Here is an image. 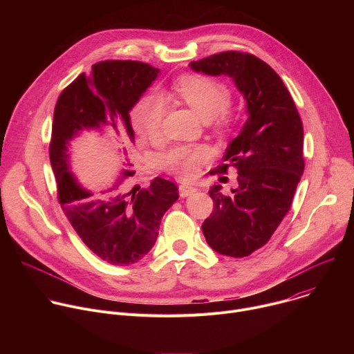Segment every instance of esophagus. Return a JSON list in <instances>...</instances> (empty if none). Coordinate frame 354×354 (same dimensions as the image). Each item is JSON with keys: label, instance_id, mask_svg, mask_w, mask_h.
<instances>
[{"label": "esophagus", "instance_id": "1", "mask_svg": "<svg viewBox=\"0 0 354 354\" xmlns=\"http://www.w3.org/2000/svg\"><path fill=\"white\" fill-rule=\"evenodd\" d=\"M198 189L193 187V186H189V185H180L179 186V193L182 197H187V196H192L193 193H196Z\"/></svg>", "mask_w": 354, "mask_h": 354}]
</instances>
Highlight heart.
I'll use <instances>...</instances> for the list:
<instances>
[{"mask_svg": "<svg viewBox=\"0 0 354 354\" xmlns=\"http://www.w3.org/2000/svg\"><path fill=\"white\" fill-rule=\"evenodd\" d=\"M176 92L198 118L209 122L225 120V111L231 104L227 86L213 78L186 75L176 82ZM165 115V100L158 95L144 97L136 108L133 119L138 134L147 141H156L161 134V123ZM212 156L207 145H179L164 157V167L179 179L192 180L197 176L200 165Z\"/></svg>", "mask_w": 354, "mask_h": 354, "instance_id": "b5f03b06", "label": "heart"}]
</instances>
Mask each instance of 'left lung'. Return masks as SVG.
Returning <instances> with one entry per match:
<instances>
[{
	"label": "left lung",
	"mask_w": 354,
	"mask_h": 354,
	"mask_svg": "<svg viewBox=\"0 0 354 354\" xmlns=\"http://www.w3.org/2000/svg\"><path fill=\"white\" fill-rule=\"evenodd\" d=\"M189 67L212 77H230L246 102L248 119L228 144L214 174L238 168L230 196L210 187L214 201L205 220L207 243L217 254L243 258L262 248L287 212L304 172V129L294 100L276 71L249 53L224 52L192 62Z\"/></svg>",
	"instance_id": "8db88e82"
}]
</instances>
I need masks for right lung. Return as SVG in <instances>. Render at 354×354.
I'll return each mask as SVG.
<instances>
[{
    "instance_id": "add662e5",
    "label": "right lung",
    "mask_w": 354,
    "mask_h": 354,
    "mask_svg": "<svg viewBox=\"0 0 354 354\" xmlns=\"http://www.w3.org/2000/svg\"><path fill=\"white\" fill-rule=\"evenodd\" d=\"M158 74V68L140 62H100L92 66L89 75L82 73L73 81L56 104L50 164L59 201L82 242L111 265H131L148 254L156 245L161 218L179 198V192L174 182L160 176L147 189L134 186L127 192L123 179L133 172L122 169L111 187L95 194L71 171V141L82 131H104L105 127L120 140V122L127 140L134 142L130 111ZM122 153L127 157L126 147L119 148L118 154Z\"/></svg>"
}]
</instances>
